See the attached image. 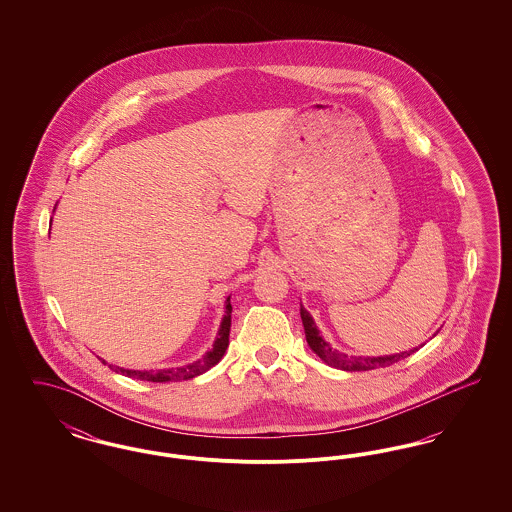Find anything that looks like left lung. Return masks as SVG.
<instances>
[{"instance_id": "8db88e82", "label": "left lung", "mask_w": 512, "mask_h": 512, "mask_svg": "<svg viewBox=\"0 0 512 512\" xmlns=\"http://www.w3.org/2000/svg\"><path fill=\"white\" fill-rule=\"evenodd\" d=\"M301 313V320H303V328H305V338L309 347L317 353L318 357L326 363V365L334 366V368H340V370H372V368H380V366H390L405 357H409L411 353H399V355H384V357H349L345 353H340L336 349H332L330 343L320 338L318 334L317 324L313 317L305 311V307L301 305L299 309Z\"/></svg>"}]
</instances>
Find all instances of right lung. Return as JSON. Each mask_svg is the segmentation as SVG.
Returning a JSON list of instances; mask_svg holds the SVG:
<instances>
[{"instance_id": "right-lung-1", "label": "right lung", "mask_w": 512, "mask_h": 512, "mask_svg": "<svg viewBox=\"0 0 512 512\" xmlns=\"http://www.w3.org/2000/svg\"><path fill=\"white\" fill-rule=\"evenodd\" d=\"M226 315L222 318L220 324L219 338L215 341L213 349L203 355L199 361H195L192 365L180 366V368H169V370H128V368H117V372H121L122 376H130V378H138V380H146V382H171V380H190L203 372H207L211 366L217 365L226 347H228V336H230V322H232V305H230V297L226 299Z\"/></svg>"}]
</instances>
